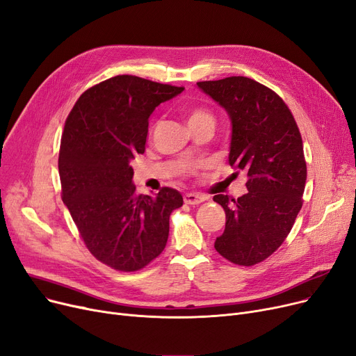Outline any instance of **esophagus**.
Wrapping results in <instances>:
<instances>
[{
  "instance_id": "1",
  "label": "esophagus",
  "mask_w": 356,
  "mask_h": 356,
  "mask_svg": "<svg viewBox=\"0 0 356 356\" xmlns=\"http://www.w3.org/2000/svg\"><path fill=\"white\" fill-rule=\"evenodd\" d=\"M206 200L204 195H200V194H194V193H188L184 195V202L185 204H190V206H197L201 204L202 201Z\"/></svg>"
}]
</instances>
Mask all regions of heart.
Listing matches in <instances>:
<instances>
[{"mask_svg": "<svg viewBox=\"0 0 356 356\" xmlns=\"http://www.w3.org/2000/svg\"><path fill=\"white\" fill-rule=\"evenodd\" d=\"M202 120H213V117L209 111L202 110V108H194L188 113V126L202 122Z\"/></svg>", "mask_w": 356, "mask_h": 356, "instance_id": "1", "label": "heart"}]
</instances>
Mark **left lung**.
<instances>
[{
  "instance_id": "obj_1",
  "label": "left lung",
  "mask_w": 356,
  "mask_h": 356,
  "mask_svg": "<svg viewBox=\"0 0 356 356\" xmlns=\"http://www.w3.org/2000/svg\"><path fill=\"white\" fill-rule=\"evenodd\" d=\"M197 87L227 113L229 163L248 175L245 195L213 197L226 211L214 248L236 265H255L282 245L302 206L307 166L301 134L284 101L257 81L229 76Z\"/></svg>"
}]
</instances>
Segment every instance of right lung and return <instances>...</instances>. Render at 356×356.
Segmentation results:
<instances>
[{"mask_svg": "<svg viewBox=\"0 0 356 356\" xmlns=\"http://www.w3.org/2000/svg\"><path fill=\"white\" fill-rule=\"evenodd\" d=\"M182 87L117 75L83 92L66 118L59 150L63 204L92 255L131 273L166 246L169 216L182 195H136L130 162L145 152L149 117Z\"/></svg>", "mask_w": 356, "mask_h": 356, "instance_id": "add662e5", "label": "right lung"}]
</instances>
